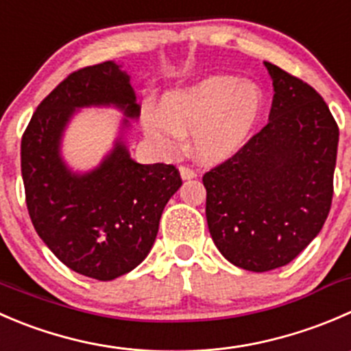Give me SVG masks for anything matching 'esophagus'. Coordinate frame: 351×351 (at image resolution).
I'll list each match as a JSON object with an SVG mask.
<instances>
[{
  "label": "esophagus",
  "instance_id": "esophagus-1",
  "mask_svg": "<svg viewBox=\"0 0 351 351\" xmlns=\"http://www.w3.org/2000/svg\"><path fill=\"white\" fill-rule=\"evenodd\" d=\"M179 172H180V177H182V180H189V179H194V177H196V172H194L193 169L184 167V165L179 169Z\"/></svg>",
  "mask_w": 351,
  "mask_h": 351
}]
</instances>
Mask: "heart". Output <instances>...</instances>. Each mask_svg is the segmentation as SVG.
I'll list each match as a JSON object with an SVG mask.
<instances>
[{
    "label": "heart",
    "mask_w": 351,
    "mask_h": 351,
    "mask_svg": "<svg viewBox=\"0 0 351 351\" xmlns=\"http://www.w3.org/2000/svg\"><path fill=\"white\" fill-rule=\"evenodd\" d=\"M265 104V93L256 83L213 75L169 92L160 110L147 114L145 130L164 154H172L180 138L193 133L194 155L217 164L234 157L254 136Z\"/></svg>",
    "instance_id": "obj_1"
}]
</instances>
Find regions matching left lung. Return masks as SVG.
Instances as JSON below:
<instances>
[{"label": "left lung", "instance_id": "8db88e82", "mask_svg": "<svg viewBox=\"0 0 351 351\" xmlns=\"http://www.w3.org/2000/svg\"><path fill=\"white\" fill-rule=\"evenodd\" d=\"M273 80L269 123L203 176L211 239L227 261L271 271L321 232L332 199L338 124L322 97L265 61Z\"/></svg>", "mask_w": 351, "mask_h": 351}]
</instances>
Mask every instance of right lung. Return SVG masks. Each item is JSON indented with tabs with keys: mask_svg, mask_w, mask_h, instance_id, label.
<instances>
[{
	"mask_svg": "<svg viewBox=\"0 0 351 351\" xmlns=\"http://www.w3.org/2000/svg\"><path fill=\"white\" fill-rule=\"evenodd\" d=\"M86 106H114L125 117L97 168L73 171L62 158L64 131ZM140 104L123 64L100 62L71 73L34 112L22 138V177L39 237L69 269L110 282L148 256L165 204L182 180L174 165L131 158L126 134Z\"/></svg>",
	"mask_w": 351,
	"mask_h": 351,
	"instance_id": "1",
	"label": "right lung"
}]
</instances>
